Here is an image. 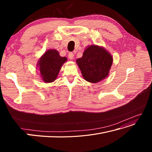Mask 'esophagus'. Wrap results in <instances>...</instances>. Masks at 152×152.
Listing matches in <instances>:
<instances>
[{
  "mask_svg": "<svg viewBox=\"0 0 152 152\" xmlns=\"http://www.w3.org/2000/svg\"><path fill=\"white\" fill-rule=\"evenodd\" d=\"M68 58H69V59H71V60H72V59H73V58H74V54H73V53H69Z\"/></svg>",
  "mask_w": 152,
  "mask_h": 152,
  "instance_id": "obj_1",
  "label": "esophagus"
}]
</instances>
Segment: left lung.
<instances>
[{
    "label": "left lung",
    "mask_w": 152,
    "mask_h": 152,
    "mask_svg": "<svg viewBox=\"0 0 152 152\" xmlns=\"http://www.w3.org/2000/svg\"><path fill=\"white\" fill-rule=\"evenodd\" d=\"M84 79L96 83L107 77L113 63L112 55L104 48L91 45L86 49L82 58L76 60Z\"/></svg>",
    "instance_id": "8db88e82"
}]
</instances>
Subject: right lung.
Segmentation results:
<instances>
[{
    "label": "right lung",
    "mask_w": 152,
    "mask_h": 152,
    "mask_svg": "<svg viewBox=\"0 0 152 152\" xmlns=\"http://www.w3.org/2000/svg\"><path fill=\"white\" fill-rule=\"evenodd\" d=\"M67 58L59 56L58 50L49 49L45 52L37 63L42 80L45 83H50L56 80L59 70L66 62Z\"/></svg>",
    "instance_id": "add662e5"
}]
</instances>
